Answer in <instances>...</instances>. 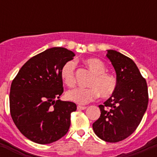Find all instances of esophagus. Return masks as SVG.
<instances>
[{
  "label": "esophagus",
  "instance_id": "esophagus-1",
  "mask_svg": "<svg viewBox=\"0 0 157 157\" xmlns=\"http://www.w3.org/2000/svg\"><path fill=\"white\" fill-rule=\"evenodd\" d=\"M77 109H78V110H84V109H86V106H81V105H78Z\"/></svg>",
  "mask_w": 157,
  "mask_h": 157
}]
</instances>
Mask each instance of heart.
Wrapping results in <instances>:
<instances>
[{
  "label": "heart",
  "instance_id": "1",
  "mask_svg": "<svg viewBox=\"0 0 157 157\" xmlns=\"http://www.w3.org/2000/svg\"><path fill=\"white\" fill-rule=\"evenodd\" d=\"M89 69L94 73V77L89 83V88L75 87L67 91L66 98L68 101L86 105L94 101L101 95V98H110L117 89V78L114 75L106 72L103 62L96 58H89L84 60ZM75 62L68 60L62 65L59 70L60 78L68 86L75 84Z\"/></svg>",
  "mask_w": 157,
  "mask_h": 157
}]
</instances>
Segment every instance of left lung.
Here are the masks:
<instances>
[{
    "label": "left lung",
    "mask_w": 157,
    "mask_h": 157,
    "mask_svg": "<svg viewBox=\"0 0 157 157\" xmlns=\"http://www.w3.org/2000/svg\"><path fill=\"white\" fill-rule=\"evenodd\" d=\"M107 51L116 71L117 89L99 105L101 116L93 123V129L101 139L118 142L138 127L148 107L149 94L146 81L132 59L116 50Z\"/></svg>",
    "instance_id": "8db88e82"
}]
</instances>
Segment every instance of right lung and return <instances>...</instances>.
<instances>
[{
	"mask_svg": "<svg viewBox=\"0 0 157 157\" xmlns=\"http://www.w3.org/2000/svg\"><path fill=\"white\" fill-rule=\"evenodd\" d=\"M75 56L62 47L48 48L26 62L12 81L11 116L19 131L35 143H52L68 131L71 113L77 107L59 99L63 92L59 70Z\"/></svg>",
	"mask_w": 157,
	"mask_h": 157,
	"instance_id": "add662e5",
	"label": "right lung"
}]
</instances>
